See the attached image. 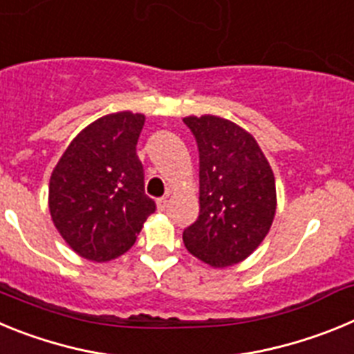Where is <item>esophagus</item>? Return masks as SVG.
I'll return each mask as SVG.
<instances>
[{"label": "esophagus", "instance_id": "esophagus-1", "mask_svg": "<svg viewBox=\"0 0 354 354\" xmlns=\"http://www.w3.org/2000/svg\"><path fill=\"white\" fill-rule=\"evenodd\" d=\"M158 211H165V209L168 207V196H161V198H158Z\"/></svg>", "mask_w": 354, "mask_h": 354}]
</instances>
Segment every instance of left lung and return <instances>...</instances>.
I'll return each instance as SVG.
<instances>
[{
  "label": "left lung",
  "mask_w": 354,
  "mask_h": 354,
  "mask_svg": "<svg viewBox=\"0 0 354 354\" xmlns=\"http://www.w3.org/2000/svg\"><path fill=\"white\" fill-rule=\"evenodd\" d=\"M200 158V214L184 228L187 252L212 268L245 261L270 232L277 187L252 134L214 115L186 117Z\"/></svg>",
  "instance_id": "left-lung-1"
}]
</instances>
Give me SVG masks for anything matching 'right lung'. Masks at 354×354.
Instances as JSON below:
<instances>
[{
  "instance_id": "add662e5",
  "label": "right lung",
  "mask_w": 354,
  "mask_h": 354,
  "mask_svg": "<svg viewBox=\"0 0 354 354\" xmlns=\"http://www.w3.org/2000/svg\"><path fill=\"white\" fill-rule=\"evenodd\" d=\"M145 117L120 111L84 127L49 180L55 227L77 255L95 262L120 257L156 211L145 195L136 143Z\"/></svg>"
}]
</instances>
